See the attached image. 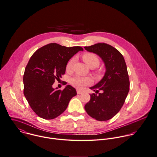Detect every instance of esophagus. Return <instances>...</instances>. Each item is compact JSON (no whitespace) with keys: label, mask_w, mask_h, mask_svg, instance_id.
I'll use <instances>...</instances> for the list:
<instances>
[{"label":"esophagus","mask_w":157,"mask_h":157,"mask_svg":"<svg viewBox=\"0 0 157 157\" xmlns=\"http://www.w3.org/2000/svg\"><path fill=\"white\" fill-rule=\"evenodd\" d=\"M76 92H77L78 94H82L83 92H82V90H79V89H77V90H76Z\"/></svg>","instance_id":"obj_1"}]
</instances>
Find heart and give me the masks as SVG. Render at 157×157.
Here are the masks:
<instances>
[{
	"instance_id": "heart-1",
	"label": "heart",
	"mask_w": 157,
	"mask_h": 157,
	"mask_svg": "<svg viewBox=\"0 0 157 157\" xmlns=\"http://www.w3.org/2000/svg\"><path fill=\"white\" fill-rule=\"evenodd\" d=\"M82 57L86 63L92 68L97 67L100 63V60L99 57L97 55L93 52H85L82 54ZM75 62V57H73L68 60L66 65V70L67 71L69 72L72 70ZM92 80L90 78L81 76L79 75H76L70 79L71 84L78 89H82L84 86L90 84Z\"/></svg>"
}]
</instances>
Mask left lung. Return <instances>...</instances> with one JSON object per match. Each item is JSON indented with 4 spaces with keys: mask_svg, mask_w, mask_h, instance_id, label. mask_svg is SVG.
I'll use <instances>...</instances> for the list:
<instances>
[{
    "mask_svg": "<svg viewBox=\"0 0 157 157\" xmlns=\"http://www.w3.org/2000/svg\"><path fill=\"white\" fill-rule=\"evenodd\" d=\"M84 48L98 55L106 69L103 79L90 88L95 94H90V100L84 108L92 118L106 121L119 113L128 94L130 81L127 65L122 54L108 44L97 43ZM100 90L101 93H99Z\"/></svg>",
    "mask_w": 157,
    "mask_h": 157,
    "instance_id": "1",
    "label": "left lung"
}]
</instances>
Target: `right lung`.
Instances as JSON below:
<instances>
[{
    "label": "right lung",
    "instance_id": "obj_1",
    "mask_svg": "<svg viewBox=\"0 0 157 157\" xmlns=\"http://www.w3.org/2000/svg\"><path fill=\"white\" fill-rule=\"evenodd\" d=\"M82 50L81 46L66 47L52 43L39 48L31 56L23 76L24 95L41 118L50 120L58 117L76 95V89L70 85L61 90L53 89L52 84L65 74L68 60Z\"/></svg>",
    "mask_w": 157,
    "mask_h": 157
}]
</instances>
